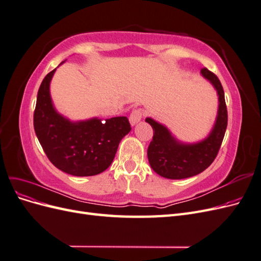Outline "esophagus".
<instances>
[{
    "mask_svg": "<svg viewBox=\"0 0 261 261\" xmlns=\"http://www.w3.org/2000/svg\"><path fill=\"white\" fill-rule=\"evenodd\" d=\"M144 115H145L144 110H141V109H135V110H133L130 115H129V122H130V124H132V125L137 124L138 122H140L141 118L144 117Z\"/></svg>",
    "mask_w": 261,
    "mask_h": 261,
    "instance_id": "esophagus-1",
    "label": "esophagus"
}]
</instances>
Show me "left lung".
<instances>
[{"label": "left lung", "mask_w": 261, "mask_h": 261, "mask_svg": "<svg viewBox=\"0 0 261 261\" xmlns=\"http://www.w3.org/2000/svg\"><path fill=\"white\" fill-rule=\"evenodd\" d=\"M201 74L215 86L219 94L217 122L206 139L193 145L180 144L165 126L150 117L146 118V122L151 125L153 129V137L147 151L150 167L165 178L181 179L199 174L215 161L224 138L227 126V110L223 87L219 78L208 68L203 67Z\"/></svg>", "instance_id": "8db88e82"}]
</instances>
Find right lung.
Instances as JSON below:
<instances>
[{"label": "right lung", "mask_w": 261, "mask_h": 261, "mask_svg": "<svg viewBox=\"0 0 261 261\" xmlns=\"http://www.w3.org/2000/svg\"><path fill=\"white\" fill-rule=\"evenodd\" d=\"M46 75L38 90L34 127L43 151L59 170L75 176H92L111 165L122 138L130 132L126 116L102 123L98 118L72 123L55 111Z\"/></svg>", "instance_id": "1"}]
</instances>
